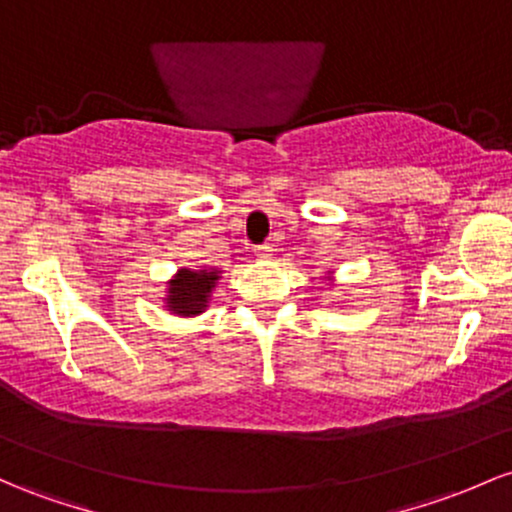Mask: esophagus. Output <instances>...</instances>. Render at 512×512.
I'll return each instance as SVG.
<instances>
[{"mask_svg":"<svg viewBox=\"0 0 512 512\" xmlns=\"http://www.w3.org/2000/svg\"><path fill=\"white\" fill-rule=\"evenodd\" d=\"M272 250H274V247L269 245V243L255 245V255H257V257H269V255H272Z\"/></svg>","mask_w":512,"mask_h":512,"instance_id":"obj_1","label":"esophagus"}]
</instances>
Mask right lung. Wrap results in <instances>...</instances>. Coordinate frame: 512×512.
<instances>
[{
  "label": "right lung",
  "mask_w": 512,
  "mask_h": 512,
  "mask_svg": "<svg viewBox=\"0 0 512 512\" xmlns=\"http://www.w3.org/2000/svg\"><path fill=\"white\" fill-rule=\"evenodd\" d=\"M218 279V272H192V269H182L177 274L170 286V311L179 313V316H196V313L204 311V306L209 303L211 286Z\"/></svg>",
  "instance_id": "right-lung-1"
}]
</instances>
